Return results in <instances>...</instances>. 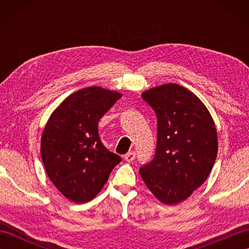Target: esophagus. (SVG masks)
<instances>
[{"instance_id": "obj_1", "label": "esophagus", "mask_w": 249, "mask_h": 249, "mask_svg": "<svg viewBox=\"0 0 249 249\" xmlns=\"http://www.w3.org/2000/svg\"><path fill=\"white\" fill-rule=\"evenodd\" d=\"M135 157H136V154H135V152H128L127 154H126L125 156H124V160H126V161H128V162H130V161H133L134 160H135Z\"/></svg>"}]
</instances>
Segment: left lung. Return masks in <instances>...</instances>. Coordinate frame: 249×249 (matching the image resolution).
<instances>
[{
  "instance_id": "1",
  "label": "left lung",
  "mask_w": 249,
  "mask_h": 249,
  "mask_svg": "<svg viewBox=\"0 0 249 249\" xmlns=\"http://www.w3.org/2000/svg\"><path fill=\"white\" fill-rule=\"evenodd\" d=\"M141 96L157 116V145L140 176L160 202L179 203L205 182L214 166L215 123L199 97L178 84H161Z\"/></svg>"
}]
</instances>
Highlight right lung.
<instances>
[{"instance_id":"1","label":"right lung","mask_w":249,"mask_h":249,"mask_svg":"<svg viewBox=\"0 0 249 249\" xmlns=\"http://www.w3.org/2000/svg\"><path fill=\"white\" fill-rule=\"evenodd\" d=\"M122 94L100 87L81 89L60 104L41 135L40 153L47 176L75 203L96 197L121 157L100 141L98 122Z\"/></svg>"}]
</instances>
